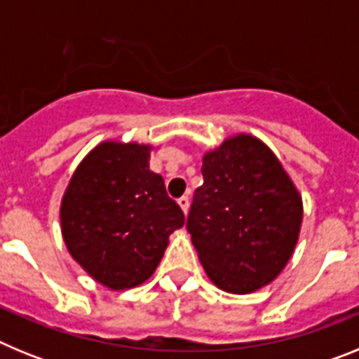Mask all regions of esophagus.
Returning a JSON list of instances; mask_svg holds the SVG:
<instances>
[{"instance_id":"esophagus-1","label":"esophagus","mask_w":359,"mask_h":359,"mask_svg":"<svg viewBox=\"0 0 359 359\" xmlns=\"http://www.w3.org/2000/svg\"><path fill=\"white\" fill-rule=\"evenodd\" d=\"M177 203H180V207H182V210L187 214V212H189V207H190L189 196H182V198L177 199Z\"/></svg>"}]
</instances>
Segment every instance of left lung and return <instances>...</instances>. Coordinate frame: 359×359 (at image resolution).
I'll return each instance as SVG.
<instances>
[{"mask_svg": "<svg viewBox=\"0 0 359 359\" xmlns=\"http://www.w3.org/2000/svg\"><path fill=\"white\" fill-rule=\"evenodd\" d=\"M187 230L215 286L252 293L287 264L302 224V201L275 154L241 135L203 158Z\"/></svg>", "mask_w": 359, "mask_h": 359, "instance_id": "left-lung-1", "label": "left lung"}]
</instances>
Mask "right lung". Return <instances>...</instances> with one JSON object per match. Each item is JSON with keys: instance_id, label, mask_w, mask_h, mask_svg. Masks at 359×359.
I'll return each instance as SVG.
<instances>
[{"instance_id": "add662e5", "label": "right lung", "mask_w": 359, "mask_h": 359, "mask_svg": "<svg viewBox=\"0 0 359 359\" xmlns=\"http://www.w3.org/2000/svg\"><path fill=\"white\" fill-rule=\"evenodd\" d=\"M62 237L82 268L111 290L147 280L185 215L149 169V147L98 145L73 174L61 205Z\"/></svg>"}]
</instances>
